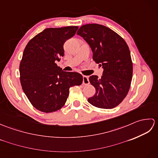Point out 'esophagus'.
Masks as SVG:
<instances>
[{
	"label": "esophagus",
	"mask_w": 158,
	"mask_h": 158,
	"mask_svg": "<svg viewBox=\"0 0 158 158\" xmlns=\"http://www.w3.org/2000/svg\"><path fill=\"white\" fill-rule=\"evenodd\" d=\"M89 83V78L88 76H83V85H88Z\"/></svg>",
	"instance_id": "esophagus-1"
}]
</instances>
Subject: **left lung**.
Listing matches in <instances>:
<instances>
[{"mask_svg": "<svg viewBox=\"0 0 158 158\" xmlns=\"http://www.w3.org/2000/svg\"><path fill=\"white\" fill-rule=\"evenodd\" d=\"M77 34L89 45L93 60L104 69L101 79L89 77L96 93L88 98L89 103L100 109L118 106L128 93L132 78V61L127 43L111 29L97 23L83 25Z\"/></svg>", "mask_w": 158, "mask_h": 158, "instance_id": "obj_1", "label": "left lung"}]
</instances>
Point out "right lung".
Listing matches in <instances>:
<instances>
[{
  "label": "right lung",
  "mask_w": 158,
  "mask_h": 158,
  "mask_svg": "<svg viewBox=\"0 0 158 158\" xmlns=\"http://www.w3.org/2000/svg\"><path fill=\"white\" fill-rule=\"evenodd\" d=\"M78 28H46L26 46L19 64L20 83L29 101L40 111L52 113L61 109L70 87L83 82L81 74L63 71L56 63L64 54V43Z\"/></svg>",
  "instance_id": "1"
}]
</instances>
